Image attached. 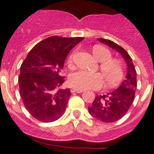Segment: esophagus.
Returning <instances> with one entry per match:
<instances>
[{"label": "esophagus", "instance_id": "esophagus-1", "mask_svg": "<svg viewBox=\"0 0 154 154\" xmlns=\"http://www.w3.org/2000/svg\"><path fill=\"white\" fill-rule=\"evenodd\" d=\"M82 92H84L82 89H71V93H77V94H81Z\"/></svg>", "mask_w": 154, "mask_h": 154}]
</instances>
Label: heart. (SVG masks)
Returning a JSON list of instances; mask_svg holds the SVG:
<instances>
[{"mask_svg": "<svg viewBox=\"0 0 154 154\" xmlns=\"http://www.w3.org/2000/svg\"><path fill=\"white\" fill-rule=\"evenodd\" d=\"M93 54L97 60L101 62V72H89L85 70H77L71 73L69 82L71 86L77 89H98L104 84V78L109 87L117 86L124 77V69L117 60L112 59V53L106 48L94 46ZM74 53L69 57L68 63L71 65Z\"/></svg>", "mask_w": 154, "mask_h": 154, "instance_id": "1", "label": "heart"}]
</instances>
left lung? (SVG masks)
Wrapping results in <instances>:
<instances>
[{
    "label": "left lung",
    "mask_w": 154,
    "mask_h": 154,
    "mask_svg": "<svg viewBox=\"0 0 154 154\" xmlns=\"http://www.w3.org/2000/svg\"><path fill=\"white\" fill-rule=\"evenodd\" d=\"M97 40L121 53L128 68L125 80L121 86L106 95H97L92 106L89 107V113L93 117L103 122L110 123L124 117L134 102L137 85V72L132 58L122 46L110 40L103 38H97Z\"/></svg>",
    "instance_id": "obj_1"
}]
</instances>
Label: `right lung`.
Returning a JSON list of instances; mask_svg holds the SVG:
<instances>
[{
    "instance_id": "add662e5",
    "label": "right lung",
    "mask_w": 154,
    "mask_h": 154,
    "mask_svg": "<svg viewBox=\"0 0 154 154\" xmlns=\"http://www.w3.org/2000/svg\"><path fill=\"white\" fill-rule=\"evenodd\" d=\"M84 37L53 36L40 42L29 53L20 66L18 82L24 105L35 119L52 122L65 111L69 89H60L65 58Z\"/></svg>"
}]
</instances>
